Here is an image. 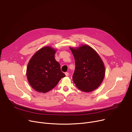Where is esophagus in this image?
Returning a JSON list of instances; mask_svg holds the SVG:
<instances>
[{"instance_id":"1","label":"esophagus","mask_w":132,"mask_h":132,"mask_svg":"<svg viewBox=\"0 0 132 132\" xmlns=\"http://www.w3.org/2000/svg\"><path fill=\"white\" fill-rule=\"evenodd\" d=\"M65 74V75H66V76H68V75H69V73H68V72H66Z\"/></svg>"}]
</instances>
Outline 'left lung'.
Segmentation results:
<instances>
[{"label":"left lung","instance_id":"obj_1","mask_svg":"<svg viewBox=\"0 0 132 132\" xmlns=\"http://www.w3.org/2000/svg\"><path fill=\"white\" fill-rule=\"evenodd\" d=\"M70 49L75 63L73 81L77 88L85 92L98 88L105 74L104 66L99 55L87 45L76 49L70 48Z\"/></svg>","mask_w":132,"mask_h":132}]
</instances>
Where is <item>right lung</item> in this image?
I'll return each instance as SVG.
<instances>
[{
    "label": "right lung",
    "mask_w": 132,
    "mask_h": 132,
    "mask_svg": "<svg viewBox=\"0 0 132 132\" xmlns=\"http://www.w3.org/2000/svg\"><path fill=\"white\" fill-rule=\"evenodd\" d=\"M55 52L56 50L50 47H43L29 61L26 76L31 86L38 92L49 91L65 76L61 71L59 63L55 60Z\"/></svg>",
    "instance_id": "right-lung-1"
}]
</instances>
